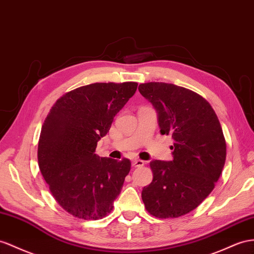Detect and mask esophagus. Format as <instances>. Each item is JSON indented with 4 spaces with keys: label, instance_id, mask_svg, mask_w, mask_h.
<instances>
[{
    "label": "esophagus",
    "instance_id": "34e87169",
    "mask_svg": "<svg viewBox=\"0 0 254 254\" xmlns=\"http://www.w3.org/2000/svg\"><path fill=\"white\" fill-rule=\"evenodd\" d=\"M144 164H145V162L141 161V160H138V159L132 160V166L133 167H141V166H144Z\"/></svg>",
    "mask_w": 254,
    "mask_h": 254
}]
</instances>
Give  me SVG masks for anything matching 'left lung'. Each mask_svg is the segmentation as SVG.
Returning a JSON list of instances; mask_svg holds the SVG:
<instances>
[{"label": "left lung", "mask_w": 254, "mask_h": 254, "mask_svg": "<svg viewBox=\"0 0 254 254\" xmlns=\"http://www.w3.org/2000/svg\"><path fill=\"white\" fill-rule=\"evenodd\" d=\"M138 90L157 112L161 134L174 139L172 161L150 162L153 179L142 189V201L157 218L184 216L210 194L222 173V127L210 104L189 89L147 82Z\"/></svg>", "instance_id": "1"}]
</instances>
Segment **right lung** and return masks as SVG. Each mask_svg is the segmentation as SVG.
<instances>
[{
  "mask_svg": "<svg viewBox=\"0 0 254 254\" xmlns=\"http://www.w3.org/2000/svg\"><path fill=\"white\" fill-rule=\"evenodd\" d=\"M137 84L96 82L77 88L61 96L45 119L38 166L56 200L74 217L99 220L113 210L131 162L94 152Z\"/></svg>",
  "mask_w": 254,
  "mask_h": 254,
  "instance_id": "1",
  "label": "right lung"
}]
</instances>
